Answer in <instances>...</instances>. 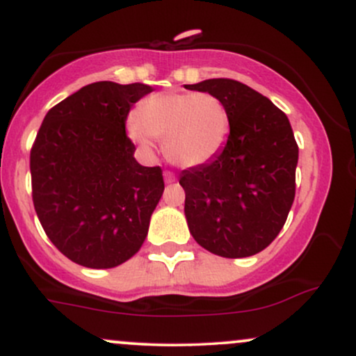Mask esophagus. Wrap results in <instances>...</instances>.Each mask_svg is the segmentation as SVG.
<instances>
[{"label":"esophagus","instance_id":"34e87169","mask_svg":"<svg viewBox=\"0 0 356 356\" xmlns=\"http://www.w3.org/2000/svg\"><path fill=\"white\" fill-rule=\"evenodd\" d=\"M164 181H165V184H174L175 182V175L172 172H169V170H165Z\"/></svg>","mask_w":356,"mask_h":356}]
</instances>
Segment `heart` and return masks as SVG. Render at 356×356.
<instances>
[{
  "mask_svg": "<svg viewBox=\"0 0 356 356\" xmlns=\"http://www.w3.org/2000/svg\"><path fill=\"white\" fill-rule=\"evenodd\" d=\"M129 136L150 150L154 138L164 140V152L181 167L202 165L214 159L229 136V112L209 92L157 93L142 100Z\"/></svg>",
  "mask_w": 356,
  "mask_h": 356,
  "instance_id": "heart-1",
  "label": "heart"
}]
</instances>
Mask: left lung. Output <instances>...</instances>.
<instances>
[{"instance_id":"left-lung-1","label":"left lung","mask_w":356,"mask_h":356,"mask_svg":"<svg viewBox=\"0 0 356 356\" xmlns=\"http://www.w3.org/2000/svg\"><path fill=\"white\" fill-rule=\"evenodd\" d=\"M219 97L229 112V136L207 164L182 170L187 226L204 249L248 257L283 229L295 201L298 144L284 112L231 79L186 85Z\"/></svg>"}]
</instances>
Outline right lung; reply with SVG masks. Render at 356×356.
Here are the masks:
<instances>
[{
	"label": "right lung",
	"instance_id": "add662e5",
	"mask_svg": "<svg viewBox=\"0 0 356 356\" xmlns=\"http://www.w3.org/2000/svg\"><path fill=\"white\" fill-rule=\"evenodd\" d=\"M144 83L95 81L48 110L30 154L33 206L56 249L85 268L107 269L144 244L164 192L161 167H144L127 137Z\"/></svg>",
	"mask_w": 356,
	"mask_h": 356
}]
</instances>
